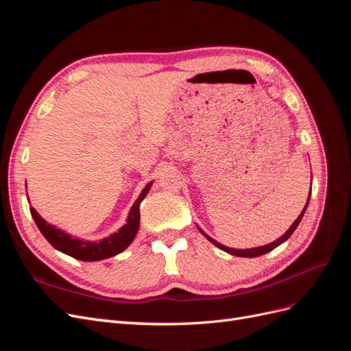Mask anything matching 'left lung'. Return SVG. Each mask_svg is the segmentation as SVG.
I'll use <instances>...</instances> for the list:
<instances>
[{
  "instance_id": "obj_1",
  "label": "left lung",
  "mask_w": 351,
  "mask_h": 351,
  "mask_svg": "<svg viewBox=\"0 0 351 351\" xmlns=\"http://www.w3.org/2000/svg\"><path fill=\"white\" fill-rule=\"evenodd\" d=\"M309 200H311V193H309V197H307V202H306V205H304V208H303V210H302V214H300L299 217H297V219L293 222L291 227H290L289 230H287L280 239H277V240L272 241V243H269V244H265V246L253 247V249H231V247L224 246V244L218 243L217 240L210 239L208 234H205L204 230H200V227H197V228H199V231L202 232V234H204V236H205V237H206L212 244H215V246H217L218 249L224 250V252H227V253H230V254H234V256H240V258H256V256H262V254H265V253H268V252L274 250L275 247H278L281 243H284L285 240H289V239H290V236L293 234L294 230H295L297 227H299L300 221H302V218H303V215H304V212H306V209H307V205H309Z\"/></svg>"
}]
</instances>
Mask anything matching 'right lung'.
I'll list each match as a JSON object with an SVG mask.
<instances>
[{
  "instance_id": "obj_1",
  "label": "right lung",
  "mask_w": 351,
  "mask_h": 351,
  "mask_svg": "<svg viewBox=\"0 0 351 351\" xmlns=\"http://www.w3.org/2000/svg\"><path fill=\"white\" fill-rule=\"evenodd\" d=\"M151 187H152V182L145 186L142 193L133 204L129 212V217H127L125 224L119 231L114 232V234L101 239L98 241H89V240H83V239L70 236L69 232L57 228L56 226L48 224V222L42 218L34 208H30V214L34 217L39 231L51 243L52 247H56L57 250L66 253L69 256L79 261H84V262L102 261L121 253L123 250L129 247L130 243L134 240L137 231H139L141 202L145 199Z\"/></svg>"
}]
</instances>
